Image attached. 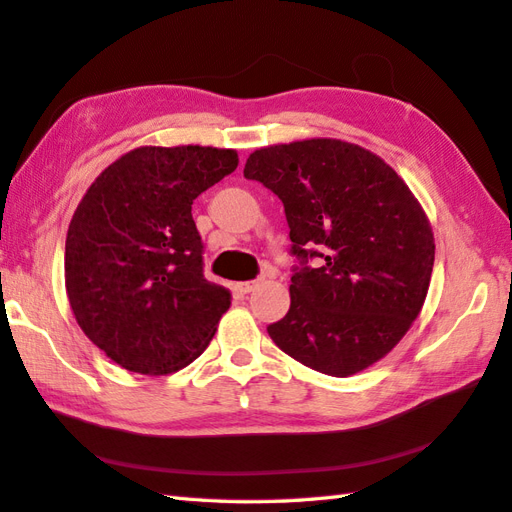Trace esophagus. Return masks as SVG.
Here are the masks:
<instances>
[{"mask_svg": "<svg viewBox=\"0 0 512 512\" xmlns=\"http://www.w3.org/2000/svg\"><path fill=\"white\" fill-rule=\"evenodd\" d=\"M259 283H261V279H255V281H242V283H237V290L244 292V294H248V292L257 290V288H259Z\"/></svg>", "mask_w": 512, "mask_h": 512, "instance_id": "obj_1", "label": "esophagus"}]
</instances>
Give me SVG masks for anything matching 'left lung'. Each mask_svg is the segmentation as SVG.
<instances>
[{
	"instance_id": "8db88e82",
	"label": "left lung",
	"mask_w": 512,
	"mask_h": 512,
	"mask_svg": "<svg viewBox=\"0 0 512 512\" xmlns=\"http://www.w3.org/2000/svg\"><path fill=\"white\" fill-rule=\"evenodd\" d=\"M244 176L275 192L290 224V310L268 327L290 358L349 377L397 347L421 314L434 233L390 165L342 139H303L251 152ZM318 256V269L305 267Z\"/></svg>"
}]
</instances>
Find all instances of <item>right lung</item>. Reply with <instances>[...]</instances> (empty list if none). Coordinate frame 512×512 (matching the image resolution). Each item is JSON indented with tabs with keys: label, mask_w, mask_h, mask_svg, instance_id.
<instances>
[{
	"label": "right lung",
	"mask_w": 512,
	"mask_h": 512,
	"mask_svg": "<svg viewBox=\"0 0 512 512\" xmlns=\"http://www.w3.org/2000/svg\"><path fill=\"white\" fill-rule=\"evenodd\" d=\"M231 148L141 146L95 178L69 222L76 323L126 371L168 375L209 347L231 292L202 275L194 200L231 174Z\"/></svg>",
	"instance_id": "1"
}]
</instances>
